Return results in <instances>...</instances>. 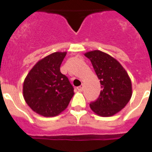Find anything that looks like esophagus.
<instances>
[{
  "mask_svg": "<svg viewBox=\"0 0 152 152\" xmlns=\"http://www.w3.org/2000/svg\"><path fill=\"white\" fill-rule=\"evenodd\" d=\"M83 84H82V85H80V86H79L78 88H77V90H78L79 91H83Z\"/></svg>",
  "mask_w": 152,
  "mask_h": 152,
  "instance_id": "obj_1",
  "label": "esophagus"
}]
</instances>
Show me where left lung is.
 <instances>
[{
  "label": "left lung",
  "mask_w": 152,
  "mask_h": 152,
  "mask_svg": "<svg viewBox=\"0 0 152 152\" xmlns=\"http://www.w3.org/2000/svg\"><path fill=\"white\" fill-rule=\"evenodd\" d=\"M100 80L102 91L96 101L91 102L94 113L101 117H111L121 111L132 97V83L127 72L110 55L100 50L84 54Z\"/></svg>",
  "instance_id": "8db88e82"
}]
</instances>
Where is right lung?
<instances>
[{"label": "right lung", "mask_w": 152, "mask_h": 152, "mask_svg": "<svg viewBox=\"0 0 152 152\" xmlns=\"http://www.w3.org/2000/svg\"><path fill=\"white\" fill-rule=\"evenodd\" d=\"M66 52H55L34 64L23 87L25 102L39 115L55 117L69 106L74 95L69 79L60 71Z\"/></svg>", "instance_id": "add662e5"}]
</instances>
